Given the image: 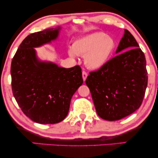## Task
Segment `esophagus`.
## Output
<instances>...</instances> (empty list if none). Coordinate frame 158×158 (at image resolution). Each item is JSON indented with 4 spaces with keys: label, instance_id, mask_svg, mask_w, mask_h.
<instances>
[{
    "label": "esophagus",
    "instance_id": "esophagus-1",
    "mask_svg": "<svg viewBox=\"0 0 158 158\" xmlns=\"http://www.w3.org/2000/svg\"><path fill=\"white\" fill-rule=\"evenodd\" d=\"M87 77H88V73H87L85 71V70H83V71H82V78H83V80L85 81V79H87Z\"/></svg>",
    "mask_w": 158,
    "mask_h": 158
}]
</instances>
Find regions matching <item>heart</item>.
<instances>
[{
    "label": "heart",
    "mask_w": 158,
    "mask_h": 158,
    "mask_svg": "<svg viewBox=\"0 0 158 158\" xmlns=\"http://www.w3.org/2000/svg\"><path fill=\"white\" fill-rule=\"evenodd\" d=\"M115 48L113 38L103 32H94L76 40L68 53L72 57H75L76 54L85 56V65L92 70H97L108 62Z\"/></svg>",
    "instance_id": "heart-1"
}]
</instances>
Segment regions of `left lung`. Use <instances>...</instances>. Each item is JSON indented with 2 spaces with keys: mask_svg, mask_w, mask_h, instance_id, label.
Here are the masks:
<instances>
[{
  "mask_svg": "<svg viewBox=\"0 0 158 158\" xmlns=\"http://www.w3.org/2000/svg\"><path fill=\"white\" fill-rule=\"evenodd\" d=\"M116 53L102 68L87 77L97 113L106 120L124 118L142 104L148 84L146 61L134 36L125 33Z\"/></svg>",
  "mask_w": 158,
  "mask_h": 158,
  "instance_id": "8db88e82",
  "label": "left lung"
}]
</instances>
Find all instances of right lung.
<instances>
[{"label": "right lung", "mask_w": 158, "mask_h": 158, "mask_svg": "<svg viewBox=\"0 0 158 158\" xmlns=\"http://www.w3.org/2000/svg\"><path fill=\"white\" fill-rule=\"evenodd\" d=\"M60 27L25 38L11 64L12 90L23 114L40 124H55L68 115L70 99L83 83L79 65L70 68L41 61L34 48L57 39Z\"/></svg>", "instance_id": "add662e5"}]
</instances>
